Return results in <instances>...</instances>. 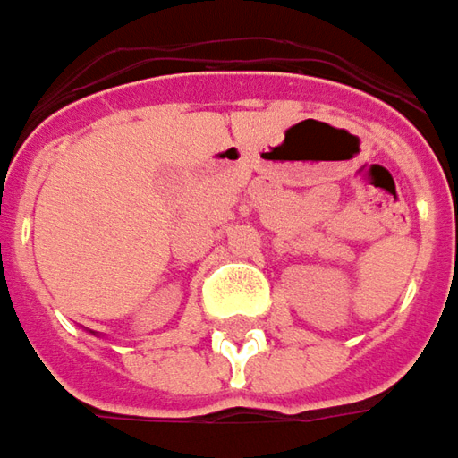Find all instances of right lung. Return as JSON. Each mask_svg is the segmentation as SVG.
I'll list each match as a JSON object with an SVG mask.
<instances>
[{
    "mask_svg": "<svg viewBox=\"0 0 458 458\" xmlns=\"http://www.w3.org/2000/svg\"><path fill=\"white\" fill-rule=\"evenodd\" d=\"M89 334H95V331H89ZM95 335H98V334H95Z\"/></svg>",
    "mask_w": 458,
    "mask_h": 458,
    "instance_id": "1",
    "label": "right lung"
}]
</instances>
